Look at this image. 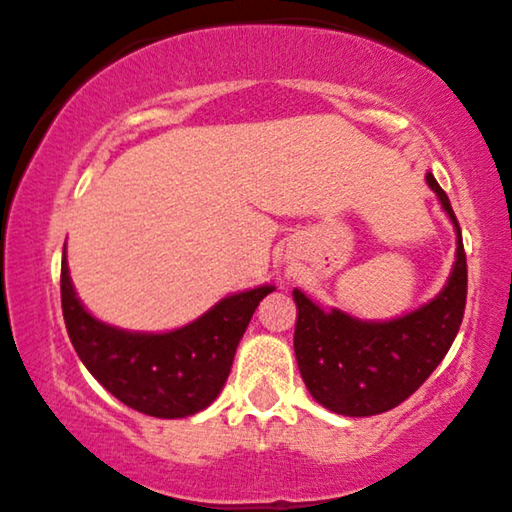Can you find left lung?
I'll return each mask as SVG.
<instances>
[{"mask_svg": "<svg viewBox=\"0 0 512 512\" xmlns=\"http://www.w3.org/2000/svg\"><path fill=\"white\" fill-rule=\"evenodd\" d=\"M426 182L456 229V262L438 297L405 316L377 323L339 309L323 311L302 290L292 292L299 374L313 398L330 412L372 417L398 407L431 377L459 332L468 292L461 227L431 173Z\"/></svg>", "mask_w": 512, "mask_h": 512, "instance_id": "8db88e82", "label": "left lung"}]
</instances>
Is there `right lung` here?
<instances>
[{"instance_id":"add662e5","label":"right lung","mask_w":512,"mask_h":512,"mask_svg":"<svg viewBox=\"0 0 512 512\" xmlns=\"http://www.w3.org/2000/svg\"><path fill=\"white\" fill-rule=\"evenodd\" d=\"M274 290L260 285L229 295L194 323L154 335L100 323L72 288L65 252L60 269L65 327L81 363L114 398L159 419L192 417L213 403L252 313Z\"/></svg>"}]
</instances>
